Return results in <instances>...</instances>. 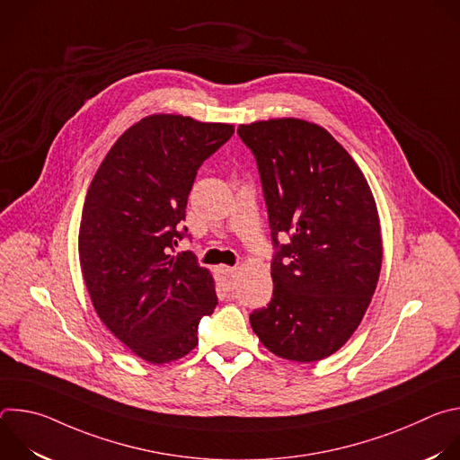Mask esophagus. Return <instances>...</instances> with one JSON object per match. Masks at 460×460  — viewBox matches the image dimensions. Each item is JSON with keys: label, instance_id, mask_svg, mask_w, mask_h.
I'll return each mask as SVG.
<instances>
[{"label": "esophagus", "instance_id": "esophagus-1", "mask_svg": "<svg viewBox=\"0 0 460 460\" xmlns=\"http://www.w3.org/2000/svg\"><path fill=\"white\" fill-rule=\"evenodd\" d=\"M217 275L222 280V284L226 286H233V280L236 277V268H229V266H220L217 268Z\"/></svg>", "mask_w": 460, "mask_h": 460}]
</instances>
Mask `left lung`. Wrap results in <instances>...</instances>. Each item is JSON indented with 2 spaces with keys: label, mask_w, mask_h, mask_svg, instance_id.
<instances>
[{
  "label": "left lung",
  "mask_w": 460,
  "mask_h": 460,
  "mask_svg": "<svg viewBox=\"0 0 460 460\" xmlns=\"http://www.w3.org/2000/svg\"><path fill=\"white\" fill-rule=\"evenodd\" d=\"M268 204L273 298L251 327L273 355L316 362L357 332L382 266L380 218L351 155L316 123L271 118L238 127ZM290 234L289 244L278 236Z\"/></svg>",
  "instance_id": "1"
}]
</instances>
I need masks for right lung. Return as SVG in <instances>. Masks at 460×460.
<instances>
[{"mask_svg":"<svg viewBox=\"0 0 460 460\" xmlns=\"http://www.w3.org/2000/svg\"><path fill=\"white\" fill-rule=\"evenodd\" d=\"M233 133L231 123L146 116L114 142L89 185L78 252L91 302L107 330L149 364L190 353L202 316L218 304L209 270L171 251L183 236L178 226L196 171Z\"/></svg>","mask_w":460,"mask_h":460,"instance_id":"add662e5","label":"right lung"}]
</instances>
